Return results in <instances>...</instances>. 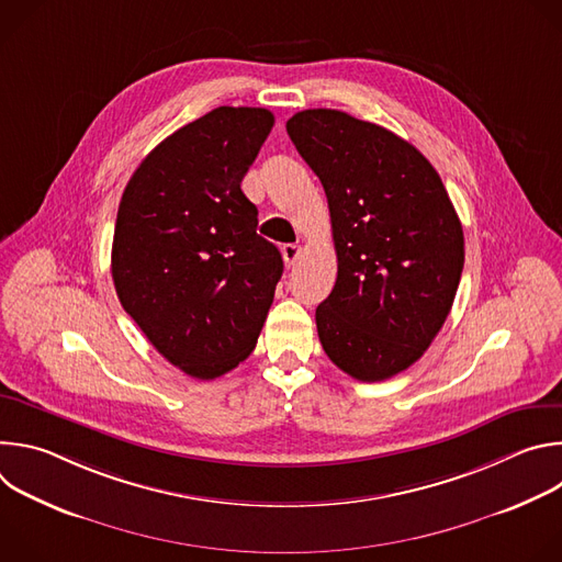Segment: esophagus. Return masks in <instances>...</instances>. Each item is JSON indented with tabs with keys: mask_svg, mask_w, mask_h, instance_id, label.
I'll return each mask as SVG.
<instances>
[{
	"mask_svg": "<svg viewBox=\"0 0 562 562\" xmlns=\"http://www.w3.org/2000/svg\"><path fill=\"white\" fill-rule=\"evenodd\" d=\"M302 256V247L300 245H284L282 247V258L286 262V267H293Z\"/></svg>",
	"mask_w": 562,
	"mask_h": 562,
	"instance_id": "34e87169",
	"label": "esophagus"
}]
</instances>
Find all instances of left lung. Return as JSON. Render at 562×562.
<instances>
[{"label": "left lung", "mask_w": 562, "mask_h": 562, "mask_svg": "<svg viewBox=\"0 0 562 562\" xmlns=\"http://www.w3.org/2000/svg\"><path fill=\"white\" fill-rule=\"evenodd\" d=\"M286 133L327 193L338 278L315 308L329 360L362 382L412 367L451 311L464 237L429 159L345 111L308 109Z\"/></svg>", "instance_id": "1"}]
</instances>
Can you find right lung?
Returning <instances> with one entry per match:
<instances>
[{
    "instance_id": "add662e5",
    "label": "right lung",
    "mask_w": 562,
    "mask_h": 562,
    "mask_svg": "<svg viewBox=\"0 0 562 562\" xmlns=\"http://www.w3.org/2000/svg\"><path fill=\"white\" fill-rule=\"evenodd\" d=\"M271 128L267 109H213L159 142L122 193L117 297L148 342L198 380L249 358L282 278V256L239 189Z\"/></svg>"
}]
</instances>
